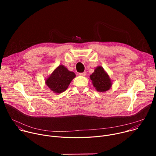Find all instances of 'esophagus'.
Segmentation results:
<instances>
[{
    "instance_id": "obj_1",
    "label": "esophagus",
    "mask_w": 156,
    "mask_h": 156,
    "mask_svg": "<svg viewBox=\"0 0 156 156\" xmlns=\"http://www.w3.org/2000/svg\"><path fill=\"white\" fill-rule=\"evenodd\" d=\"M86 73L85 72H83V73H79V75H80V76H86Z\"/></svg>"
}]
</instances>
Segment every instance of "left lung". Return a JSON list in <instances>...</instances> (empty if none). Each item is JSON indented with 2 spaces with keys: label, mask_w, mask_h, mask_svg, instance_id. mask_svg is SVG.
Returning a JSON list of instances; mask_svg holds the SVG:
<instances>
[{
  "label": "left lung",
  "mask_w": 156,
  "mask_h": 156,
  "mask_svg": "<svg viewBox=\"0 0 156 156\" xmlns=\"http://www.w3.org/2000/svg\"><path fill=\"white\" fill-rule=\"evenodd\" d=\"M90 77L93 86L98 92H105L112 85V80L102 66H98Z\"/></svg>",
  "instance_id": "8db88e82"
}]
</instances>
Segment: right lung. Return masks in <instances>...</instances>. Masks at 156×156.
Segmentation results:
<instances>
[{"label": "right lung", "mask_w": 156, "mask_h": 156, "mask_svg": "<svg viewBox=\"0 0 156 156\" xmlns=\"http://www.w3.org/2000/svg\"><path fill=\"white\" fill-rule=\"evenodd\" d=\"M75 76L74 72L69 71L64 65H60L46 79L45 83L52 91L60 94L68 88Z\"/></svg>", "instance_id": "obj_1"}]
</instances>
